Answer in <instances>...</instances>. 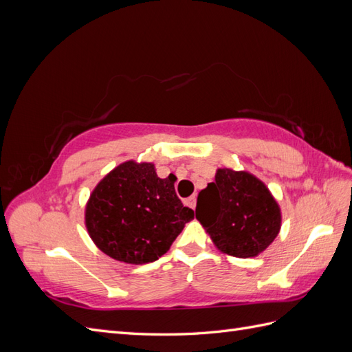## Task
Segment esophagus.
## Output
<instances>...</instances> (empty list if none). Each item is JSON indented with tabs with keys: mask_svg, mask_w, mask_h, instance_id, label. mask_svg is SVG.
<instances>
[{
	"mask_svg": "<svg viewBox=\"0 0 352 352\" xmlns=\"http://www.w3.org/2000/svg\"><path fill=\"white\" fill-rule=\"evenodd\" d=\"M186 204H188L190 208H195V206H197V197H195V195L189 197V198L186 199Z\"/></svg>",
	"mask_w": 352,
	"mask_h": 352,
	"instance_id": "1",
	"label": "esophagus"
}]
</instances>
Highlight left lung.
Segmentation results:
<instances>
[{
  "label": "left lung",
  "instance_id": "8db88e82",
  "mask_svg": "<svg viewBox=\"0 0 352 352\" xmlns=\"http://www.w3.org/2000/svg\"><path fill=\"white\" fill-rule=\"evenodd\" d=\"M195 217L214 247L238 258L257 257L279 235L282 211L264 182L250 172L221 167L198 194Z\"/></svg>",
  "mask_w": 352,
  "mask_h": 352
}]
</instances>
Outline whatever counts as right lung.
Masks as SVG:
<instances>
[{
	"label": "right lung",
	"instance_id": "add662e5",
	"mask_svg": "<svg viewBox=\"0 0 352 352\" xmlns=\"http://www.w3.org/2000/svg\"><path fill=\"white\" fill-rule=\"evenodd\" d=\"M194 219L175 192V182L160 179L153 163L129 160L114 167L92 189L85 226L109 257L145 264L162 257Z\"/></svg>",
	"mask_w": 352,
	"mask_h": 352
}]
</instances>
